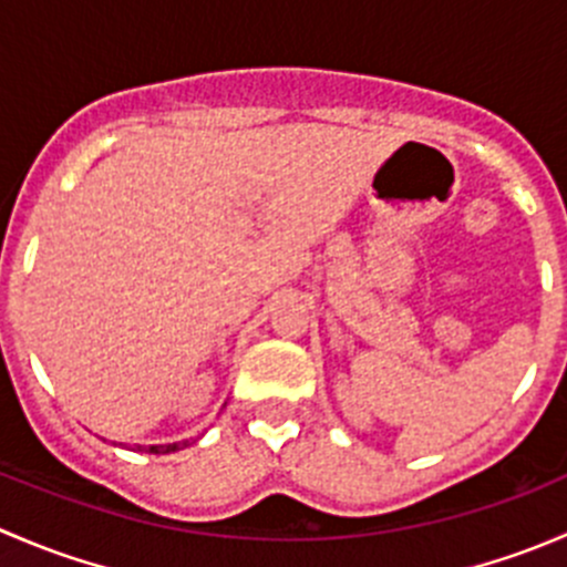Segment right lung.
<instances>
[{
  "label": "right lung",
  "instance_id": "obj_1",
  "mask_svg": "<svg viewBox=\"0 0 567 567\" xmlns=\"http://www.w3.org/2000/svg\"><path fill=\"white\" fill-rule=\"evenodd\" d=\"M188 439L186 442H175V444H156V447H147V453H153V455H167V453H177V450H183V447H188ZM142 450V447H140Z\"/></svg>",
  "mask_w": 567,
  "mask_h": 567
}]
</instances>
